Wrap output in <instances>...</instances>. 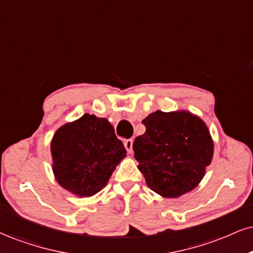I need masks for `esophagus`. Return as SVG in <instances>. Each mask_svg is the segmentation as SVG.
<instances>
[{"instance_id": "obj_1", "label": "esophagus", "mask_w": 253, "mask_h": 253, "mask_svg": "<svg viewBox=\"0 0 253 253\" xmlns=\"http://www.w3.org/2000/svg\"><path fill=\"white\" fill-rule=\"evenodd\" d=\"M132 144H133L132 139H126V141H124V146H126V149L129 154H132Z\"/></svg>"}]
</instances>
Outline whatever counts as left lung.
Here are the masks:
<instances>
[{"label":"left lung","instance_id":"left-lung-1","mask_svg":"<svg viewBox=\"0 0 253 253\" xmlns=\"http://www.w3.org/2000/svg\"><path fill=\"white\" fill-rule=\"evenodd\" d=\"M146 130L132 149L146 185L177 198L201 183L213 157V141L202 118L186 110H157L142 121Z\"/></svg>","mask_w":253,"mask_h":253}]
</instances>
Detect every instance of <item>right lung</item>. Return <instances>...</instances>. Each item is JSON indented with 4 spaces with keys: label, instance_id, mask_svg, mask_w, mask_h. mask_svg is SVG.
<instances>
[{
    "label": "right lung",
    "instance_id": "right-lung-1",
    "mask_svg": "<svg viewBox=\"0 0 253 253\" xmlns=\"http://www.w3.org/2000/svg\"><path fill=\"white\" fill-rule=\"evenodd\" d=\"M50 150L57 183L81 198L101 191L126 156L110 122L90 114L62 126L54 133Z\"/></svg>",
    "mask_w": 253,
    "mask_h": 253
}]
</instances>
